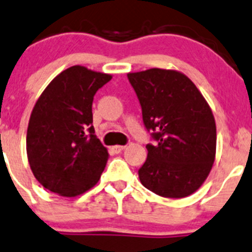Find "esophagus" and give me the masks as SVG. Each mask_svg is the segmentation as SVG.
Masks as SVG:
<instances>
[{"instance_id":"esophagus-1","label":"esophagus","mask_w":252,"mask_h":252,"mask_svg":"<svg viewBox=\"0 0 252 252\" xmlns=\"http://www.w3.org/2000/svg\"><path fill=\"white\" fill-rule=\"evenodd\" d=\"M124 148H125V146L116 145V146H114V147H111V150H112V152H114V153H120L121 151H124Z\"/></svg>"}]
</instances>
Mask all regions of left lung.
Returning a JSON list of instances; mask_svg holds the SVG:
<instances>
[{
    "label": "left lung",
    "instance_id": "1",
    "mask_svg": "<svg viewBox=\"0 0 252 252\" xmlns=\"http://www.w3.org/2000/svg\"><path fill=\"white\" fill-rule=\"evenodd\" d=\"M155 145L138 169L143 187L166 198H184L204 183L217 150L213 112L193 81L166 69L128 73Z\"/></svg>",
    "mask_w": 252,
    "mask_h": 252
}]
</instances>
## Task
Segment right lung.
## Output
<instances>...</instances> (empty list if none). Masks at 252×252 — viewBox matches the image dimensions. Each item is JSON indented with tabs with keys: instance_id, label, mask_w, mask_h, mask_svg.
Instances as JSON below:
<instances>
[{
	"instance_id": "add662e5",
	"label": "right lung",
	"mask_w": 252,
	"mask_h": 252,
	"mask_svg": "<svg viewBox=\"0 0 252 252\" xmlns=\"http://www.w3.org/2000/svg\"><path fill=\"white\" fill-rule=\"evenodd\" d=\"M110 74L74 65L50 81L35 102L27 130V156L35 179L63 196L99 182L109 153L95 135L93 100Z\"/></svg>"
}]
</instances>
